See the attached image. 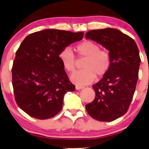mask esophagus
<instances>
[{
	"mask_svg": "<svg viewBox=\"0 0 149 149\" xmlns=\"http://www.w3.org/2000/svg\"><path fill=\"white\" fill-rule=\"evenodd\" d=\"M75 88H76L77 90H80V89H82L84 88V87L81 86V85H76Z\"/></svg>",
	"mask_w": 149,
	"mask_h": 149,
	"instance_id": "1",
	"label": "esophagus"
}]
</instances>
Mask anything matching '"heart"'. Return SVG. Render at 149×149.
<instances>
[{"mask_svg": "<svg viewBox=\"0 0 149 149\" xmlns=\"http://www.w3.org/2000/svg\"><path fill=\"white\" fill-rule=\"evenodd\" d=\"M79 58H85L83 64V70L72 74L70 79L79 85L89 84L95 80L96 76L101 78L109 72L111 66V58L109 53L100 49L96 42L87 40L77 45L75 47ZM59 58L65 70L72 73L76 69L77 60L74 54L69 49L60 52Z\"/></svg>", "mask_w": 149, "mask_h": 149, "instance_id": "1", "label": "heart"}]
</instances>
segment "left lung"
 Masks as SVG:
<instances>
[{"mask_svg":"<svg viewBox=\"0 0 149 149\" xmlns=\"http://www.w3.org/2000/svg\"><path fill=\"white\" fill-rule=\"evenodd\" d=\"M85 38L109 50L112 61L109 72L92 86L95 97L85 108L97 121H114L127 113L133 99L140 64L138 46L130 36L114 28L90 30Z\"/></svg>","mask_w":149,"mask_h":149,"instance_id":"8db88e82","label":"left lung"}]
</instances>
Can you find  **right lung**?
Listing matches in <instances>:
<instances>
[{"mask_svg": "<svg viewBox=\"0 0 149 149\" xmlns=\"http://www.w3.org/2000/svg\"><path fill=\"white\" fill-rule=\"evenodd\" d=\"M83 36V32L47 29L30 34L22 41L12 67V85L16 103L30 117H54L62 109L65 93L75 90L59 55Z\"/></svg>", "mask_w": 149, "mask_h": 149, "instance_id": "right-lung-1", "label": "right lung"}]
</instances>
